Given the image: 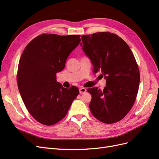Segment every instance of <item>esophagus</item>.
Returning <instances> with one entry per match:
<instances>
[{
	"label": "esophagus",
	"mask_w": 159,
	"mask_h": 159,
	"mask_svg": "<svg viewBox=\"0 0 159 159\" xmlns=\"http://www.w3.org/2000/svg\"><path fill=\"white\" fill-rule=\"evenodd\" d=\"M86 91H87V89H86L85 88H80V93L82 94V93L86 92Z\"/></svg>",
	"instance_id": "obj_1"
}]
</instances>
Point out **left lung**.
Segmentation results:
<instances>
[{
  "label": "left lung",
  "instance_id": "obj_1",
  "mask_svg": "<svg viewBox=\"0 0 159 159\" xmlns=\"http://www.w3.org/2000/svg\"><path fill=\"white\" fill-rule=\"evenodd\" d=\"M82 49L93 65V71L102 72L106 79L103 90L88 89L91 95L89 109L101 122L121 121L136 100L140 72L132 51L121 38L109 32L81 36Z\"/></svg>",
  "mask_w": 159,
  "mask_h": 159
}]
</instances>
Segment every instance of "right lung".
Instances as JSON below:
<instances>
[{
    "mask_svg": "<svg viewBox=\"0 0 159 159\" xmlns=\"http://www.w3.org/2000/svg\"><path fill=\"white\" fill-rule=\"evenodd\" d=\"M80 41V35L42 34L22 52L17 71L18 90L28 112L42 125L61 121L79 94L77 87L67 89L57 82L56 74L64 70Z\"/></svg>",
    "mask_w": 159,
    "mask_h": 159,
    "instance_id": "add662e5",
    "label": "right lung"
}]
</instances>
